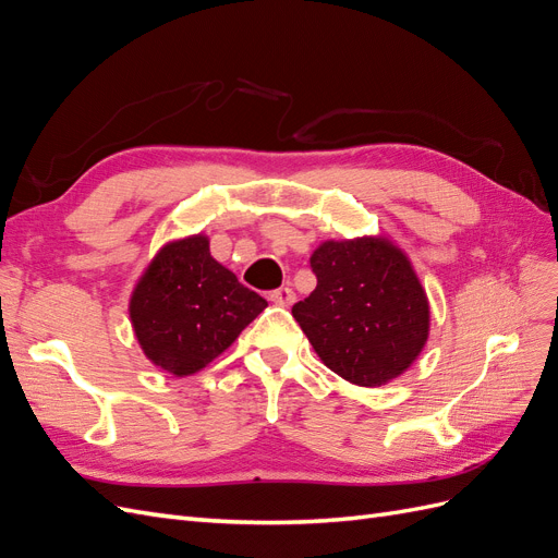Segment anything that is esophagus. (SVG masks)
<instances>
[{
	"label": "esophagus",
	"instance_id": "obj_1",
	"mask_svg": "<svg viewBox=\"0 0 558 558\" xmlns=\"http://www.w3.org/2000/svg\"><path fill=\"white\" fill-rule=\"evenodd\" d=\"M269 300H272L279 307H291L295 302V293H293V289H289V286H281V289L269 293Z\"/></svg>",
	"mask_w": 558,
	"mask_h": 558
}]
</instances>
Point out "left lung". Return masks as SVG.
<instances>
[{
	"mask_svg": "<svg viewBox=\"0 0 558 558\" xmlns=\"http://www.w3.org/2000/svg\"><path fill=\"white\" fill-rule=\"evenodd\" d=\"M316 289L293 316L318 359L359 386H381L424 349L430 310L404 253L384 238L324 242L310 258Z\"/></svg>",
	"mask_w": 558,
	"mask_h": 558,
	"instance_id": "8db88e82",
	"label": "left lung"
}]
</instances>
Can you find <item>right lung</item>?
<instances>
[{
	"mask_svg": "<svg viewBox=\"0 0 558 558\" xmlns=\"http://www.w3.org/2000/svg\"><path fill=\"white\" fill-rule=\"evenodd\" d=\"M267 307L228 267L205 234L165 244L130 298L134 335L146 359L170 375L207 367Z\"/></svg>",
	"mask_w": 558,
	"mask_h": 558,
	"instance_id": "add662e5",
	"label": "right lung"
}]
</instances>
